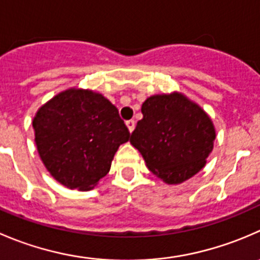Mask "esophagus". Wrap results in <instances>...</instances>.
I'll return each mask as SVG.
<instances>
[{"label": "esophagus", "instance_id": "34e87169", "mask_svg": "<svg viewBox=\"0 0 260 260\" xmlns=\"http://www.w3.org/2000/svg\"><path fill=\"white\" fill-rule=\"evenodd\" d=\"M125 125H127V128H128V131H129L131 133L133 132V131H135V127H136V122L133 119H131V120H127V122H125Z\"/></svg>", "mask_w": 260, "mask_h": 260}]
</instances>
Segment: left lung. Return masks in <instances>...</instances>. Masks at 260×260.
Masks as SVG:
<instances>
[{"label":"left lung","mask_w":260,"mask_h":260,"mask_svg":"<svg viewBox=\"0 0 260 260\" xmlns=\"http://www.w3.org/2000/svg\"><path fill=\"white\" fill-rule=\"evenodd\" d=\"M131 135L146 166L166 184H179L206 165L216 138L207 113L180 92L153 95Z\"/></svg>","instance_id":"8db88e82"}]
</instances>
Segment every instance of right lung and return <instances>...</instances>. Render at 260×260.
Returning <instances> with one entry per match:
<instances>
[{"mask_svg":"<svg viewBox=\"0 0 260 260\" xmlns=\"http://www.w3.org/2000/svg\"><path fill=\"white\" fill-rule=\"evenodd\" d=\"M35 143L50 175L70 189L90 190L110 170L129 131L99 92L69 89L45 103L32 119Z\"/></svg>","mask_w":260,"mask_h":260,"instance_id":"right-lung-1","label":"right lung"}]
</instances>
